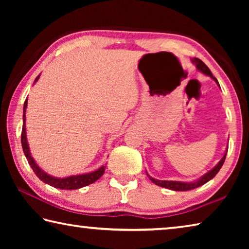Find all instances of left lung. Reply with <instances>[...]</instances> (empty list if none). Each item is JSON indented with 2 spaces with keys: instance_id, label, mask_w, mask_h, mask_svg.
<instances>
[{
  "instance_id": "obj_1",
  "label": "left lung",
  "mask_w": 249,
  "mask_h": 249,
  "mask_svg": "<svg viewBox=\"0 0 249 249\" xmlns=\"http://www.w3.org/2000/svg\"><path fill=\"white\" fill-rule=\"evenodd\" d=\"M192 62L196 66V69L201 71V72H203L204 74L209 75V77L212 78L214 81H215L217 84V80L215 77H213L212 72H211V70L208 68V66H206L203 61L200 60L199 58H195L192 59ZM218 87H220V84H218ZM225 158H226V153L225 155L223 156V158L218 161L217 165L213 168L212 170H210L209 172H206L204 176H202L200 179H197L196 181H193V182H182V181H167V180H158V179H154L153 177H150L148 174L149 180L151 182H154L155 184L159 185V187H162V188H167V189H170V190H174V191H188V190H192V189H196L197 187H200V185L204 184L210 181L211 179H213L214 177L216 176V174L223 166V163L225 161Z\"/></svg>"
}]
</instances>
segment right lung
I'll list each match as a JSON object with an SVG mask.
<instances>
[{
    "label": "right lung",
    "mask_w": 249,
    "mask_h": 249,
    "mask_svg": "<svg viewBox=\"0 0 249 249\" xmlns=\"http://www.w3.org/2000/svg\"><path fill=\"white\" fill-rule=\"evenodd\" d=\"M40 77V74L38 77H36L35 81L34 83L38 81V79ZM26 107H27V99L25 100L24 103V114H23V128H22V136H20V141H22V147H23V151L25 154V157H26L27 161L29 163V166L32 167L33 171L35 172V175L38 177V178L44 181L45 183H47L52 187H54L57 189H65V190H75V189H80L82 187H86V185H89L91 183L95 182L96 180L100 179L102 175L104 174L105 168L107 166H102L100 167L98 170L89 172V174H84V175H78V176H70L67 177V178H56V177H53L48 174H46L44 170H41L39 166L35 162V160L32 157L31 155V150H29L28 147V142H27V137H26V126H25V119H26Z\"/></svg>",
    "instance_id": "obj_1"
}]
</instances>
